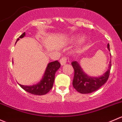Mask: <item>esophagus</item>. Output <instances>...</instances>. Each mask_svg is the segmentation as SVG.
<instances>
[{"instance_id": "esophagus-1", "label": "esophagus", "mask_w": 122, "mask_h": 122, "mask_svg": "<svg viewBox=\"0 0 122 122\" xmlns=\"http://www.w3.org/2000/svg\"><path fill=\"white\" fill-rule=\"evenodd\" d=\"M69 61H70V60H69L68 58L66 57H62V58L60 59V63H61V65H65L68 62H69Z\"/></svg>"}]
</instances>
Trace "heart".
I'll list each match as a JSON object with an SVG mask.
<instances>
[{"label":"heart","mask_w":122,"mask_h":122,"mask_svg":"<svg viewBox=\"0 0 122 122\" xmlns=\"http://www.w3.org/2000/svg\"><path fill=\"white\" fill-rule=\"evenodd\" d=\"M84 41H85V37H82L81 38V40H80V43H83Z\"/></svg>","instance_id":"heart-1"}]
</instances>
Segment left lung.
Listing matches in <instances>:
<instances>
[{
    "label": "left lung",
    "instance_id": "obj_1",
    "mask_svg": "<svg viewBox=\"0 0 122 122\" xmlns=\"http://www.w3.org/2000/svg\"><path fill=\"white\" fill-rule=\"evenodd\" d=\"M110 51L109 44L107 46ZM74 70V76L72 85L74 88L81 93H89L95 92L104 85L108 79L111 68V60L109 61L107 70L98 77H92L85 73L77 61H74L71 63Z\"/></svg>",
    "mask_w": 122,
    "mask_h": 122
}]
</instances>
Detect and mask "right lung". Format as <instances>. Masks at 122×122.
Returning <instances> with one entry per match:
<instances>
[{"mask_svg": "<svg viewBox=\"0 0 122 122\" xmlns=\"http://www.w3.org/2000/svg\"><path fill=\"white\" fill-rule=\"evenodd\" d=\"M25 35V33L24 32L19 37V38H23ZM18 40H19V38H17L16 42ZM60 66L61 64L58 61L49 62L45 70L43 77L37 84L30 86L22 85L21 84L19 85L24 91L31 94L36 95H46L52 88L55 79V74L60 68Z\"/></svg>", "mask_w": 122, "mask_h": 122, "instance_id": "obj_1", "label": "right lung"}]
</instances>
